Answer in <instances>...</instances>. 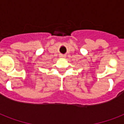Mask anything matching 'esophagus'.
Listing matches in <instances>:
<instances>
[{
	"instance_id": "obj_1",
	"label": "esophagus",
	"mask_w": 124,
	"mask_h": 124,
	"mask_svg": "<svg viewBox=\"0 0 124 124\" xmlns=\"http://www.w3.org/2000/svg\"><path fill=\"white\" fill-rule=\"evenodd\" d=\"M60 58H65L66 56H65V55H63V54H61V55L60 56Z\"/></svg>"
}]
</instances>
